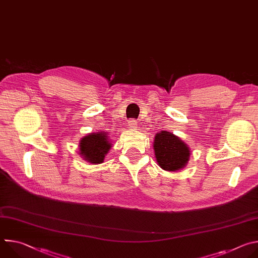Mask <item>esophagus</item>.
<instances>
[{
    "label": "esophagus",
    "mask_w": 258,
    "mask_h": 258,
    "mask_svg": "<svg viewBox=\"0 0 258 258\" xmlns=\"http://www.w3.org/2000/svg\"><path fill=\"white\" fill-rule=\"evenodd\" d=\"M128 124H130V126H131L132 128H136L137 125H138V122H137L135 119H130V120H128Z\"/></svg>",
    "instance_id": "34e87169"
}]
</instances>
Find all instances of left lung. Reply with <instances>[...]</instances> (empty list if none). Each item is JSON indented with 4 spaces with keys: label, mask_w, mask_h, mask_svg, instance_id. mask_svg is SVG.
Instances as JSON below:
<instances>
[{
    "label": "left lung",
    "mask_w": 258,
    "mask_h": 258,
    "mask_svg": "<svg viewBox=\"0 0 258 258\" xmlns=\"http://www.w3.org/2000/svg\"><path fill=\"white\" fill-rule=\"evenodd\" d=\"M153 148L158 165L167 171H176L185 167L191 154L185 142L166 131L155 135Z\"/></svg>",
    "instance_id": "left-lung-1"
}]
</instances>
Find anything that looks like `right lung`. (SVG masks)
<instances>
[{"label": "right lung", "instance_id": "add662e5", "mask_svg": "<svg viewBox=\"0 0 258 258\" xmlns=\"http://www.w3.org/2000/svg\"><path fill=\"white\" fill-rule=\"evenodd\" d=\"M80 154L88 162L99 164L111 148V143L105 132L93 133L84 137L80 142Z\"/></svg>", "mask_w": 258, "mask_h": 258}]
</instances>
